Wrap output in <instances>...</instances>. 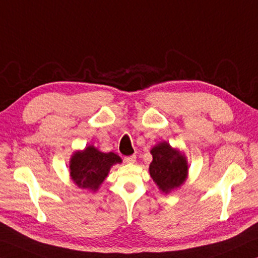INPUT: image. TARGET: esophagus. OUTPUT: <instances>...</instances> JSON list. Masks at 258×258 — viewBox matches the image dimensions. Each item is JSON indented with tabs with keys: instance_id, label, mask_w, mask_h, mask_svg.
Returning <instances> with one entry per match:
<instances>
[{
	"instance_id": "1",
	"label": "esophagus",
	"mask_w": 258,
	"mask_h": 258,
	"mask_svg": "<svg viewBox=\"0 0 258 258\" xmlns=\"http://www.w3.org/2000/svg\"><path fill=\"white\" fill-rule=\"evenodd\" d=\"M125 163L127 164H134L135 161H137V157H135L134 155L133 156H128V157H125Z\"/></svg>"
}]
</instances>
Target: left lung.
Instances as JSON below:
<instances>
[{
  "label": "left lung",
  "instance_id": "obj_1",
  "mask_svg": "<svg viewBox=\"0 0 258 258\" xmlns=\"http://www.w3.org/2000/svg\"><path fill=\"white\" fill-rule=\"evenodd\" d=\"M150 154L152 161L149 174L161 192L168 195L184 184L189 165L185 155L180 149L173 148L167 141H161L151 148Z\"/></svg>",
  "mask_w": 258,
  "mask_h": 258
}]
</instances>
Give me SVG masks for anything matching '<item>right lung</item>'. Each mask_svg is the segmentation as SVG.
<instances>
[{
    "mask_svg": "<svg viewBox=\"0 0 258 258\" xmlns=\"http://www.w3.org/2000/svg\"><path fill=\"white\" fill-rule=\"evenodd\" d=\"M121 164L115 152H102L92 145L74 152L69 160V174L80 189L95 192L106 180L113 165Z\"/></svg>",
    "mask_w": 258,
    "mask_h": 258,
    "instance_id": "1",
    "label": "right lung"
}]
</instances>
